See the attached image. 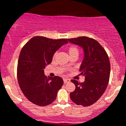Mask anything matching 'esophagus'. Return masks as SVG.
<instances>
[{"label":"esophagus","instance_id":"34e87169","mask_svg":"<svg viewBox=\"0 0 126 126\" xmlns=\"http://www.w3.org/2000/svg\"><path fill=\"white\" fill-rule=\"evenodd\" d=\"M70 82V80L68 79H63V82H64V84H66V83H68V82Z\"/></svg>","mask_w":126,"mask_h":126}]
</instances>
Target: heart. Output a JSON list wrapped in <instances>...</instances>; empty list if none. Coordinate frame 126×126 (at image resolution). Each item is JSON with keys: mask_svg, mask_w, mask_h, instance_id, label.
Instances as JSON below:
<instances>
[{"mask_svg": "<svg viewBox=\"0 0 126 126\" xmlns=\"http://www.w3.org/2000/svg\"><path fill=\"white\" fill-rule=\"evenodd\" d=\"M68 52L69 54V56H73V55H76L78 56L79 54V49L77 46L75 45H70L68 49ZM55 54L54 55V57Z\"/></svg>", "mask_w": 126, "mask_h": 126, "instance_id": "1", "label": "heart"}]
</instances>
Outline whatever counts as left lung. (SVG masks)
I'll return each mask as SVG.
<instances>
[{"mask_svg":"<svg viewBox=\"0 0 126 126\" xmlns=\"http://www.w3.org/2000/svg\"><path fill=\"white\" fill-rule=\"evenodd\" d=\"M68 41L81 46L84 51L80 71L85 76V81L79 82L71 80L76 89L70 94V97L79 106H91L103 95L109 82L111 65L108 54L101 45L91 38L79 37Z\"/></svg>","mask_w":126,"mask_h":126,"instance_id":"left-lung-1","label":"left lung"}]
</instances>
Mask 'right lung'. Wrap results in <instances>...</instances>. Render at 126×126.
Instances as JSON below:
<instances>
[{
	"label": "right lung",
	"mask_w": 126,
	"mask_h": 126,
	"mask_svg": "<svg viewBox=\"0 0 126 126\" xmlns=\"http://www.w3.org/2000/svg\"><path fill=\"white\" fill-rule=\"evenodd\" d=\"M67 43L68 39L35 36L22 47L17 66V79L24 95L34 104L46 106L56 100L63 81L56 76L47 77L44 69L51 63L54 53Z\"/></svg>",
	"instance_id": "1"
}]
</instances>
